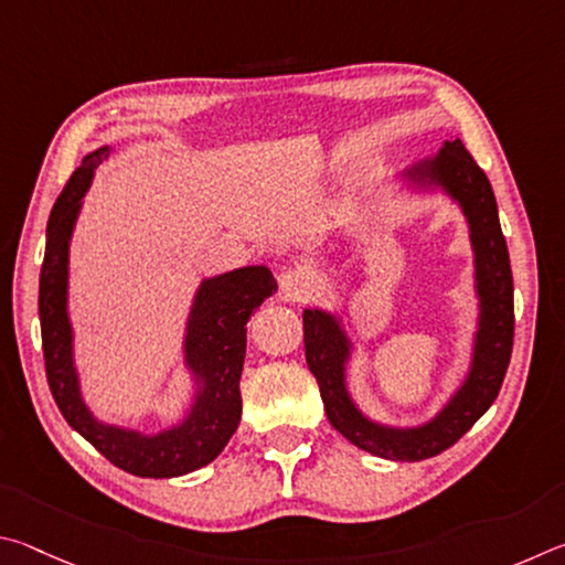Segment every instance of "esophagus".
<instances>
[{"instance_id": "obj_1", "label": "esophagus", "mask_w": 565, "mask_h": 565, "mask_svg": "<svg viewBox=\"0 0 565 565\" xmlns=\"http://www.w3.org/2000/svg\"><path fill=\"white\" fill-rule=\"evenodd\" d=\"M277 280H280V290H282L285 300L298 302L310 295V277L302 270H285V273H280Z\"/></svg>"}]
</instances>
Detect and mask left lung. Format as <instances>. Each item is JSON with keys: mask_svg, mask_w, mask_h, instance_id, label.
I'll use <instances>...</instances> for the list:
<instances>
[{"mask_svg": "<svg viewBox=\"0 0 565 565\" xmlns=\"http://www.w3.org/2000/svg\"><path fill=\"white\" fill-rule=\"evenodd\" d=\"M417 183L439 185L461 205L469 221L473 267H477L479 330L467 382L437 417L414 429H394L354 407L344 384V362L350 358V338L340 320L322 310H305V360L320 384L324 412L334 429L354 447L392 461H422L437 457L457 444L493 399L507 377L513 350V277L507 237L501 233L497 198L487 173L473 161L459 138L441 146L439 156L407 171Z\"/></svg>", "mask_w": 565, "mask_h": 565, "instance_id": "left-lung-1", "label": "left lung"}]
</instances>
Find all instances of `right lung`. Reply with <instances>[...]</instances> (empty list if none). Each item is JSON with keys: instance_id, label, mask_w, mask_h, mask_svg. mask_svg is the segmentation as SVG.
Returning <instances> with one entry per match:
<instances>
[{"instance_id": "right-lung-1", "label": "right lung", "mask_w": 565, "mask_h": 565, "mask_svg": "<svg viewBox=\"0 0 565 565\" xmlns=\"http://www.w3.org/2000/svg\"><path fill=\"white\" fill-rule=\"evenodd\" d=\"M108 153L111 148L104 146L84 158L49 215L46 253L39 275L46 382L68 427L82 434L114 467L146 479L183 477L211 463L241 424L245 324L253 310L275 292L277 282L263 265L241 267L201 282L185 332V364L198 382V394L183 424L146 437L141 431L108 427L94 419L82 399L74 367V334L66 312L68 241L82 211V198L92 185L94 168Z\"/></svg>"}]
</instances>
